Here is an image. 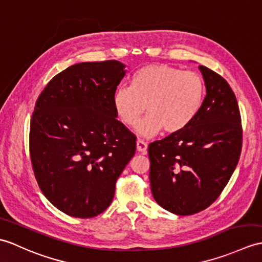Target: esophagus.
I'll return each instance as SVG.
<instances>
[{
    "instance_id": "34e87169",
    "label": "esophagus",
    "mask_w": 262,
    "mask_h": 262,
    "mask_svg": "<svg viewBox=\"0 0 262 262\" xmlns=\"http://www.w3.org/2000/svg\"><path fill=\"white\" fill-rule=\"evenodd\" d=\"M136 147H137V150L141 151V153H143V154L147 153V143L144 142L143 139H137Z\"/></svg>"
}]
</instances>
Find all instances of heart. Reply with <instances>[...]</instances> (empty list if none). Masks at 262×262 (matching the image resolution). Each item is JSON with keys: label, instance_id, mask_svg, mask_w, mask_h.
<instances>
[{"label": "heart", "instance_id": "obj_1", "mask_svg": "<svg viewBox=\"0 0 262 262\" xmlns=\"http://www.w3.org/2000/svg\"><path fill=\"white\" fill-rule=\"evenodd\" d=\"M204 81L194 71L167 64H149L132 77V87H120L114 95V106L127 126H134L147 112L137 130L145 136L160 132L176 133L198 114L204 97Z\"/></svg>", "mask_w": 262, "mask_h": 262}]
</instances>
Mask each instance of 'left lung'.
I'll return each instance as SVG.
<instances>
[{"instance_id": "obj_1", "label": "left lung", "mask_w": 262, "mask_h": 262, "mask_svg": "<svg viewBox=\"0 0 262 262\" xmlns=\"http://www.w3.org/2000/svg\"><path fill=\"white\" fill-rule=\"evenodd\" d=\"M206 95L186 127L148 145L155 201L178 215L205 210L220 196L238 165L241 115L226 79L199 66Z\"/></svg>"}]
</instances>
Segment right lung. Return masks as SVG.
Instances as JSON below:
<instances>
[{
    "mask_svg": "<svg viewBox=\"0 0 262 262\" xmlns=\"http://www.w3.org/2000/svg\"><path fill=\"white\" fill-rule=\"evenodd\" d=\"M124 68L117 60L70 66L36 99L29 136L33 173L45 196L70 216L102 213L135 155L136 136L114 106Z\"/></svg>",
    "mask_w": 262,
    "mask_h": 262,
    "instance_id": "add662e5",
    "label": "right lung"
}]
</instances>
